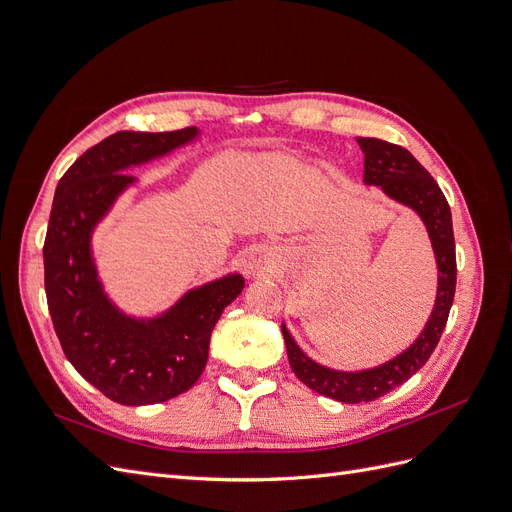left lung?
Instances as JSON below:
<instances>
[{"mask_svg": "<svg viewBox=\"0 0 512 512\" xmlns=\"http://www.w3.org/2000/svg\"><path fill=\"white\" fill-rule=\"evenodd\" d=\"M356 143H359L365 156L363 183L380 188L386 198L414 211L418 220L423 222L431 241L433 258H436L438 284L436 301H433L431 314L423 331L418 333V337L404 352H399L393 359L384 361L378 367L344 371L320 365L299 348L288 327L282 322V335L294 374L312 391L335 401H342V404L374 401L393 391L395 386L404 384L429 361V356L436 350L446 327V318L448 312H451L457 282L451 207H448L438 183L433 181V177L404 147L380 141V138L361 136L356 138Z\"/></svg>", "mask_w": 512, "mask_h": 512, "instance_id": "obj_1", "label": "left lung"}]
</instances>
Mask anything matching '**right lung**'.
I'll return each mask as SVG.
<instances>
[{
  "label": "right lung",
  "instance_id": "right-lung-1",
  "mask_svg": "<svg viewBox=\"0 0 512 512\" xmlns=\"http://www.w3.org/2000/svg\"><path fill=\"white\" fill-rule=\"evenodd\" d=\"M200 138L177 132H117L87 149L59 179L44 241V290L53 327L74 369L121 406H151L196 384L224 307L245 280L226 273L185 290L156 316H132L106 292L94 232L136 177L130 168L162 160Z\"/></svg>",
  "mask_w": 512,
  "mask_h": 512
}]
</instances>
